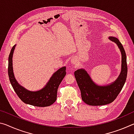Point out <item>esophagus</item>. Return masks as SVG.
<instances>
[{"mask_svg": "<svg viewBox=\"0 0 134 134\" xmlns=\"http://www.w3.org/2000/svg\"><path fill=\"white\" fill-rule=\"evenodd\" d=\"M72 63H73V64H74V63H75V60H72Z\"/></svg>", "mask_w": 134, "mask_h": 134, "instance_id": "1", "label": "esophagus"}]
</instances>
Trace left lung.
<instances>
[{
    "mask_svg": "<svg viewBox=\"0 0 134 134\" xmlns=\"http://www.w3.org/2000/svg\"><path fill=\"white\" fill-rule=\"evenodd\" d=\"M109 39L118 45L122 54V70L115 82L106 86H99L93 82L84 69L74 71V76L81 92V99L89 105L101 106L112 103L116 98L125 83L128 71L125 51L118 39L112 37H109Z\"/></svg>",
    "mask_w": 134,
    "mask_h": 134,
    "instance_id": "8db88e82",
    "label": "left lung"
}]
</instances>
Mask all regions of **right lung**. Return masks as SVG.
<instances>
[{"label": "right lung", "mask_w": 134, "mask_h": 134, "mask_svg": "<svg viewBox=\"0 0 134 134\" xmlns=\"http://www.w3.org/2000/svg\"><path fill=\"white\" fill-rule=\"evenodd\" d=\"M15 46L14 45L11 49L8 63V75L13 90L20 99L26 104L38 107H46L51 105L56 100L58 86L66 74L65 67H63L58 70L42 89L37 92L29 91L18 83L13 74L12 55Z\"/></svg>", "instance_id": "1"}]
</instances>
